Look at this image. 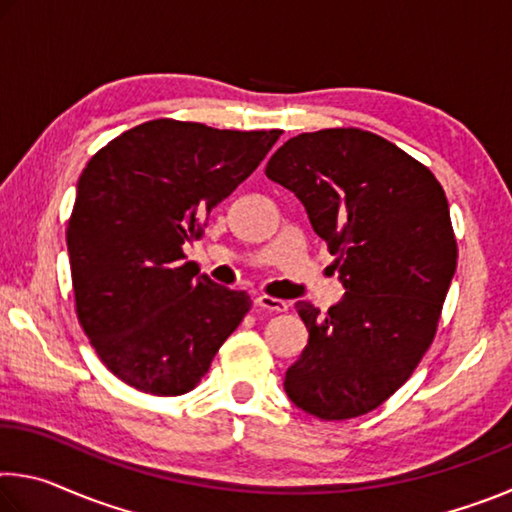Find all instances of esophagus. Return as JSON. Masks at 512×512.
I'll return each instance as SVG.
<instances>
[{
  "label": "esophagus",
  "mask_w": 512,
  "mask_h": 512,
  "mask_svg": "<svg viewBox=\"0 0 512 512\" xmlns=\"http://www.w3.org/2000/svg\"><path fill=\"white\" fill-rule=\"evenodd\" d=\"M255 305L266 309V311H277V314H284V311H289L287 302L280 300V298H273V296H264V293H262V296L255 298Z\"/></svg>",
  "instance_id": "esophagus-1"
}]
</instances>
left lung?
Instances as JSON below:
<instances>
[{"label": "left lung", "instance_id": "1", "mask_svg": "<svg viewBox=\"0 0 512 512\" xmlns=\"http://www.w3.org/2000/svg\"><path fill=\"white\" fill-rule=\"evenodd\" d=\"M266 176L305 205L345 287L325 316L296 302L309 343L284 391L320 420L359 418L413 375L436 336L458 259L447 196L422 162L361 128L291 137Z\"/></svg>", "mask_w": 512, "mask_h": 512}]
</instances>
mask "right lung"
I'll return each instance as SVG.
<instances>
[{"instance_id":"add662e5","label":"right lung","mask_w":512,"mask_h":512,"mask_svg":"<svg viewBox=\"0 0 512 512\" xmlns=\"http://www.w3.org/2000/svg\"><path fill=\"white\" fill-rule=\"evenodd\" d=\"M282 131L153 119L92 155L67 221L76 316L112 375L142 393H189L253 300L198 273L183 246Z\"/></svg>"}]
</instances>
